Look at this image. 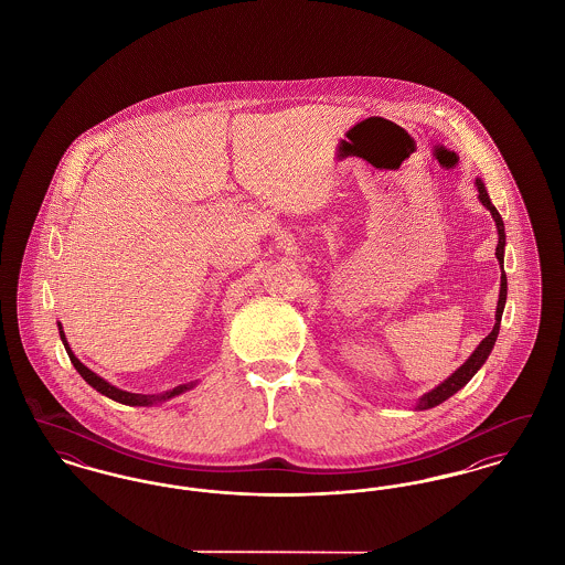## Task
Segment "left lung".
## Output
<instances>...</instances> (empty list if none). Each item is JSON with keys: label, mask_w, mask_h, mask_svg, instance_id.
I'll return each instance as SVG.
<instances>
[{"label": "left lung", "mask_w": 565, "mask_h": 565, "mask_svg": "<svg viewBox=\"0 0 565 565\" xmlns=\"http://www.w3.org/2000/svg\"><path fill=\"white\" fill-rule=\"evenodd\" d=\"M477 190H479V201L483 203L484 207L489 210V214L495 222V228H498V245H495V258L502 267V277H500V298H498V309H495V323H493V330L484 337L483 341L479 343V348L470 353V358L457 369L456 373L451 376H447L443 383H438L434 390H430L428 394H424L419 401H417V411H426L431 406H438L440 403H445L447 398H451L454 394H457L472 376L479 373V369L483 366L489 358V353L495 345V339H498V332H500V323H502V313H504V305H507V292H509V284H507V273H504V245H507V233H504V222H502V215L498 214V210L493 207L487 189H484L483 182L477 178Z\"/></svg>", "instance_id": "8db88e82"}]
</instances>
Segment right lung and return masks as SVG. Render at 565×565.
Here are the masks:
<instances>
[{
    "instance_id": "1",
    "label": "right lung",
    "mask_w": 565,
    "mask_h": 565,
    "mask_svg": "<svg viewBox=\"0 0 565 565\" xmlns=\"http://www.w3.org/2000/svg\"><path fill=\"white\" fill-rule=\"evenodd\" d=\"M58 334H61V341H63V345H65V351H67V355H70V360H72V364H74V369L81 373L82 379H84L90 387H95L99 394L108 396V398L116 401V403L129 404V406H152V404L164 403V401H169V398H175V396L189 392V390H192V387L196 385V381H192V383L178 385V387H173V390H169V392H164V394H131V392H125V390L111 385L104 376L93 373L90 369H86V366L82 364L81 360L76 358V353L70 348L61 322H58Z\"/></svg>"
}]
</instances>
